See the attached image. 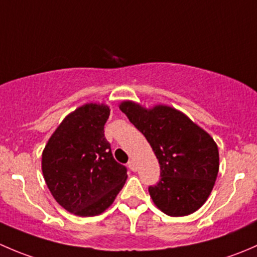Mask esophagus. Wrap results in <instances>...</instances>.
Listing matches in <instances>:
<instances>
[{"label": "esophagus", "mask_w": 257, "mask_h": 257, "mask_svg": "<svg viewBox=\"0 0 257 257\" xmlns=\"http://www.w3.org/2000/svg\"><path fill=\"white\" fill-rule=\"evenodd\" d=\"M128 167H129V169L132 170V172H137V164H136V162H134L133 159H132V160H129V163H128Z\"/></svg>", "instance_id": "esophagus-1"}]
</instances>
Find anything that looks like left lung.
<instances>
[{
  "mask_svg": "<svg viewBox=\"0 0 257 257\" xmlns=\"http://www.w3.org/2000/svg\"><path fill=\"white\" fill-rule=\"evenodd\" d=\"M119 108L147 138L159 160V181L148 188L155 205L170 216L196 211L209 198L219 172L214 139L172 107L145 109L123 102Z\"/></svg>",
  "mask_w": 257,
  "mask_h": 257,
  "instance_id": "1",
  "label": "left lung"
}]
</instances>
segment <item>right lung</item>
Segmentation results:
<instances>
[{
    "instance_id": "add662e5",
    "label": "right lung",
    "mask_w": 257,
    "mask_h": 257,
    "mask_svg": "<svg viewBox=\"0 0 257 257\" xmlns=\"http://www.w3.org/2000/svg\"><path fill=\"white\" fill-rule=\"evenodd\" d=\"M109 108L85 104L64 118L42 154V172L57 203L78 216L109 208L126 180L104 137Z\"/></svg>"
}]
</instances>
